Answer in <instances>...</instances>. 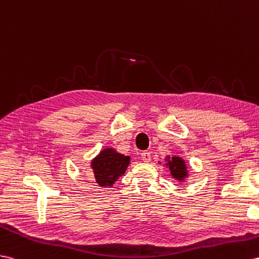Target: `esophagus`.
I'll return each instance as SVG.
<instances>
[{
  "mask_svg": "<svg viewBox=\"0 0 259 259\" xmlns=\"http://www.w3.org/2000/svg\"><path fill=\"white\" fill-rule=\"evenodd\" d=\"M141 158L143 160V162L148 163L151 161V153L149 151H143L141 153Z\"/></svg>",
  "mask_w": 259,
  "mask_h": 259,
  "instance_id": "esophagus-1",
  "label": "esophagus"
}]
</instances>
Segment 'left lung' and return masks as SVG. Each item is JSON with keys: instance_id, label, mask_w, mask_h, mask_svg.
I'll return each mask as SVG.
<instances>
[{"instance_id": "obj_1", "label": "left lung", "mask_w": 259, "mask_h": 259, "mask_svg": "<svg viewBox=\"0 0 259 259\" xmlns=\"http://www.w3.org/2000/svg\"><path fill=\"white\" fill-rule=\"evenodd\" d=\"M167 166L170 170V174L177 178V180H184V177L187 175L186 165H185V162L181 157H171V160H169V162L167 163Z\"/></svg>"}]
</instances>
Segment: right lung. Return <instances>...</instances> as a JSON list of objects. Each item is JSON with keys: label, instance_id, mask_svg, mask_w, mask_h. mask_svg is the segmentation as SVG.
Segmentation results:
<instances>
[{"label": "right lung", "instance_id": "right-lung-1", "mask_svg": "<svg viewBox=\"0 0 259 259\" xmlns=\"http://www.w3.org/2000/svg\"><path fill=\"white\" fill-rule=\"evenodd\" d=\"M129 163V156L119 154L111 149H105L92 162L96 183L101 186H111L124 173Z\"/></svg>", "mask_w": 259, "mask_h": 259}]
</instances>
